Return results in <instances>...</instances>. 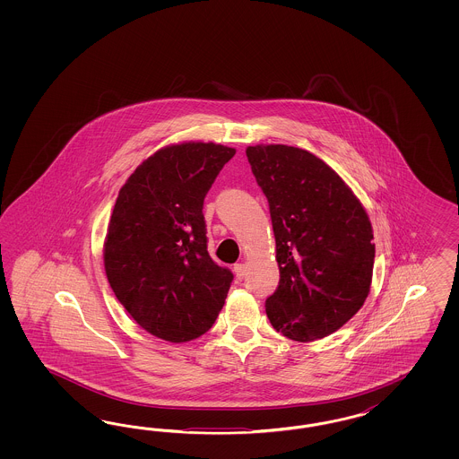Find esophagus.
Returning <instances> with one entry per match:
<instances>
[{"mask_svg":"<svg viewBox=\"0 0 459 459\" xmlns=\"http://www.w3.org/2000/svg\"><path fill=\"white\" fill-rule=\"evenodd\" d=\"M234 273H236L237 279L246 278V274H247V265L242 264V263L234 265Z\"/></svg>","mask_w":459,"mask_h":459,"instance_id":"1","label":"esophagus"}]
</instances>
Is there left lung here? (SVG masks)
Returning a JSON list of instances; mask_svg holds the SVG:
<instances>
[{
    "instance_id": "8db88e82",
    "label": "left lung",
    "mask_w": 459,
    "mask_h": 459,
    "mask_svg": "<svg viewBox=\"0 0 459 459\" xmlns=\"http://www.w3.org/2000/svg\"><path fill=\"white\" fill-rule=\"evenodd\" d=\"M269 202L278 290L265 313L279 333L315 342L360 309L372 282L374 230L360 200L318 156L286 144L246 150Z\"/></svg>"
}]
</instances>
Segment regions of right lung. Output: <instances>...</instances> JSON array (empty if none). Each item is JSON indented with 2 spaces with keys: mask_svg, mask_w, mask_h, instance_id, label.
<instances>
[{
  "mask_svg": "<svg viewBox=\"0 0 459 459\" xmlns=\"http://www.w3.org/2000/svg\"><path fill=\"white\" fill-rule=\"evenodd\" d=\"M234 148L181 143L158 150L119 190L104 240L112 291L141 328L171 343L207 333L234 274L207 250L204 200Z\"/></svg>",
  "mask_w": 459,
  "mask_h": 459,
  "instance_id": "obj_1",
  "label": "right lung"
}]
</instances>
